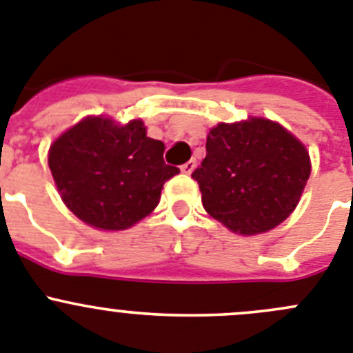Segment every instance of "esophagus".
I'll return each mask as SVG.
<instances>
[{"label": "esophagus", "mask_w": 353, "mask_h": 353, "mask_svg": "<svg viewBox=\"0 0 353 353\" xmlns=\"http://www.w3.org/2000/svg\"><path fill=\"white\" fill-rule=\"evenodd\" d=\"M195 167H196V161L195 160H190V161H186V163L181 165V172H183V174H192L193 170H195Z\"/></svg>", "instance_id": "obj_1"}]
</instances>
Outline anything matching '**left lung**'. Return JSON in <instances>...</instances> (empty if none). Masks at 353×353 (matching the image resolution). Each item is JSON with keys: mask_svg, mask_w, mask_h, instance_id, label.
I'll return each instance as SVG.
<instances>
[{"mask_svg": "<svg viewBox=\"0 0 353 353\" xmlns=\"http://www.w3.org/2000/svg\"><path fill=\"white\" fill-rule=\"evenodd\" d=\"M205 158L193 170L202 205L241 236L285 221L311 172L306 148L279 123L263 117L220 123L209 130Z\"/></svg>", "mask_w": 353, "mask_h": 353, "instance_id": "obj_1", "label": "left lung"}]
</instances>
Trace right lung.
<instances>
[{
	"label": "right lung",
	"instance_id": "1",
	"mask_svg": "<svg viewBox=\"0 0 353 353\" xmlns=\"http://www.w3.org/2000/svg\"><path fill=\"white\" fill-rule=\"evenodd\" d=\"M165 145L141 119L117 125L90 116L49 149V169L66 208L100 230H125L160 202L165 181L179 174L163 161Z\"/></svg>",
	"mask_w": 353,
	"mask_h": 353
}]
</instances>
